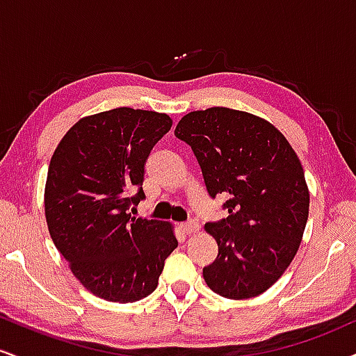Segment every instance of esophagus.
Wrapping results in <instances>:
<instances>
[{
  "label": "esophagus",
  "mask_w": 356,
  "mask_h": 356,
  "mask_svg": "<svg viewBox=\"0 0 356 356\" xmlns=\"http://www.w3.org/2000/svg\"><path fill=\"white\" fill-rule=\"evenodd\" d=\"M181 231L184 234H194L195 231H199V224L194 222V220H189V222L181 224Z\"/></svg>",
  "instance_id": "34e87169"
}]
</instances>
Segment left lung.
Instances as JSON below:
<instances>
[{"label": "left lung", "instance_id": "1", "mask_svg": "<svg viewBox=\"0 0 356 356\" xmlns=\"http://www.w3.org/2000/svg\"><path fill=\"white\" fill-rule=\"evenodd\" d=\"M174 136L194 152L207 194L227 197V218L206 222L219 252L204 280L229 300L261 295L303 238L309 192L300 159L269 122L226 107L187 113Z\"/></svg>", "mask_w": 356, "mask_h": 356}]
</instances>
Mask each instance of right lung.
I'll return each mask as SVG.
<instances>
[{
	"label": "right lung",
	"mask_w": 356,
	"mask_h": 356,
	"mask_svg": "<svg viewBox=\"0 0 356 356\" xmlns=\"http://www.w3.org/2000/svg\"><path fill=\"white\" fill-rule=\"evenodd\" d=\"M170 127L165 113L113 108L76 122L51 157L48 231L76 280L107 301L149 296L177 248L169 224L130 212L145 199L147 157Z\"/></svg>",
	"instance_id": "add662e5"
}]
</instances>
